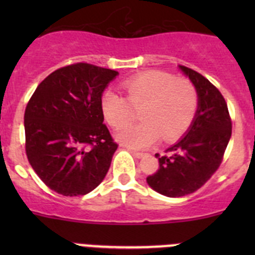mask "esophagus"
<instances>
[{
  "label": "esophagus",
  "mask_w": 255,
  "mask_h": 255,
  "mask_svg": "<svg viewBox=\"0 0 255 255\" xmlns=\"http://www.w3.org/2000/svg\"><path fill=\"white\" fill-rule=\"evenodd\" d=\"M132 154H134L135 157H136V158H141V157H143V155L145 154V153L140 152V150H132Z\"/></svg>",
  "instance_id": "obj_1"
}]
</instances>
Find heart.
Listing matches in <instances>:
<instances>
[{
	"label": "heart",
	"instance_id": "b5f03b06",
	"mask_svg": "<svg viewBox=\"0 0 255 255\" xmlns=\"http://www.w3.org/2000/svg\"><path fill=\"white\" fill-rule=\"evenodd\" d=\"M125 97L106 91L101 97V111L114 129H120L138 109V126L126 127L117 132L121 143L132 148H145L162 138L173 141L180 138L194 120L198 92L186 78L161 70H148L130 76L121 83Z\"/></svg>",
	"mask_w": 255,
	"mask_h": 255
}]
</instances>
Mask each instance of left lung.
<instances>
[{
	"mask_svg": "<svg viewBox=\"0 0 255 255\" xmlns=\"http://www.w3.org/2000/svg\"><path fill=\"white\" fill-rule=\"evenodd\" d=\"M180 69L197 88V115L181 140L168 148L166 154H155L159 167L147 177L150 188L171 198L191 194L211 179L224 159L233 132L229 108L221 92L195 70Z\"/></svg>",
	"mask_w": 255,
	"mask_h": 255,
	"instance_id": "obj_1",
	"label": "left lung"
}]
</instances>
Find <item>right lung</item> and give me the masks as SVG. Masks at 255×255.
<instances>
[{"label": "right lung", "mask_w": 255, "mask_h": 255, "mask_svg": "<svg viewBox=\"0 0 255 255\" xmlns=\"http://www.w3.org/2000/svg\"><path fill=\"white\" fill-rule=\"evenodd\" d=\"M117 74L87 62L67 65L49 74L26 105V157L58 194H88L111 166L119 144L103 124L101 97Z\"/></svg>", "instance_id": "add662e5"}]
</instances>
